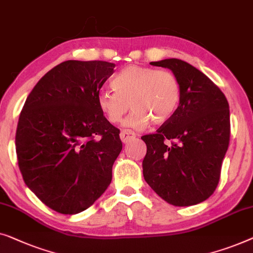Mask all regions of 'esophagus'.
Returning <instances> with one entry per match:
<instances>
[{"instance_id":"1","label":"esophagus","mask_w":253,"mask_h":253,"mask_svg":"<svg viewBox=\"0 0 253 253\" xmlns=\"http://www.w3.org/2000/svg\"><path fill=\"white\" fill-rule=\"evenodd\" d=\"M135 137H136V135H135L134 131H131L129 129H124L122 133H120V138H122L124 143H127V142L134 140Z\"/></svg>"}]
</instances>
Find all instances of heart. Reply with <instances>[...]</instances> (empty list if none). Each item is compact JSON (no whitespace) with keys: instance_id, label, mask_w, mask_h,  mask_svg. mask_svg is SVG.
I'll use <instances>...</instances> for the list:
<instances>
[{"instance_id":"obj_1","label":"heart","mask_w":253,"mask_h":253,"mask_svg":"<svg viewBox=\"0 0 253 253\" xmlns=\"http://www.w3.org/2000/svg\"><path fill=\"white\" fill-rule=\"evenodd\" d=\"M115 92L101 91L97 105L111 124H119L131 106L125 126L143 129L151 123L163 125L179 109L182 88L179 78L169 70L128 65L111 81Z\"/></svg>"}]
</instances>
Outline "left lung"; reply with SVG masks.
I'll list each match as a JSON object with an SVG mask.
<instances>
[{"label":"left lung","instance_id":"1","mask_svg":"<svg viewBox=\"0 0 253 253\" xmlns=\"http://www.w3.org/2000/svg\"><path fill=\"white\" fill-rule=\"evenodd\" d=\"M176 74L182 88L179 109L147 144L143 176L164 201L175 206L204 202L214 193L229 145L226 96L204 73L181 59L151 62Z\"/></svg>","mask_w":253,"mask_h":253}]
</instances>
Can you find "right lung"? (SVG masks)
Instances as JSON below:
<instances>
[{
  "instance_id": "right-lung-1",
  "label": "right lung",
  "mask_w": 253,
  "mask_h": 253,
  "mask_svg": "<svg viewBox=\"0 0 253 253\" xmlns=\"http://www.w3.org/2000/svg\"><path fill=\"white\" fill-rule=\"evenodd\" d=\"M115 66L103 60L60 63L39 80L20 112L21 175L42 203L62 214L84 211L111 183L123 143L97 95Z\"/></svg>"
}]
</instances>
